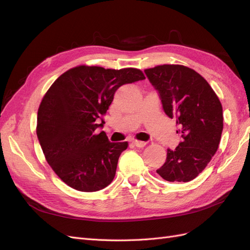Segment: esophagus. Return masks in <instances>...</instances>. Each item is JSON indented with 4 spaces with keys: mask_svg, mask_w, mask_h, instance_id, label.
<instances>
[{
    "mask_svg": "<svg viewBox=\"0 0 250 250\" xmlns=\"http://www.w3.org/2000/svg\"><path fill=\"white\" fill-rule=\"evenodd\" d=\"M131 143L133 144V145H134L135 147H139V148H143V147L146 146V142H143V141H137V140H134V141H132Z\"/></svg>",
    "mask_w": 250,
    "mask_h": 250,
    "instance_id": "34e87169",
    "label": "esophagus"
}]
</instances>
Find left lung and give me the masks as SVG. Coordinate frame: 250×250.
I'll return each mask as SVG.
<instances>
[{
    "mask_svg": "<svg viewBox=\"0 0 250 250\" xmlns=\"http://www.w3.org/2000/svg\"><path fill=\"white\" fill-rule=\"evenodd\" d=\"M145 73L160 94L163 108L176 119L183 141L167 150L165 164L156 173L172 183L197 177L218 150L223 130L222 105L208 81L190 67L162 64Z\"/></svg>",
    "mask_w": 250,
    "mask_h": 250,
    "instance_id": "8db88e82",
    "label": "left lung"
}]
</instances>
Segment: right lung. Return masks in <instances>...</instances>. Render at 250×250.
<instances>
[{
    "instance_id": "right-lung-1",
    "label": "right lung",
    "mask_w": 250,
    "mask_h": 250,
    "mask_svg": "<svg viewBox=\"0 0 250 250\" xmlns=\"http://www.w3.org/2000/svg\"><path fill=\"white\" fill-rule=\"evenodd\" d=\"M143 79V72L134 67L78 65L50 86L37 111L36 134L50 167L64 184L77 191L96 192L115 178L128 143H110L98 128L105 123L103 116L116 90Z\"/></svg>"
}]
</instances>
